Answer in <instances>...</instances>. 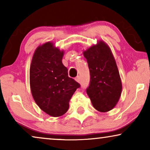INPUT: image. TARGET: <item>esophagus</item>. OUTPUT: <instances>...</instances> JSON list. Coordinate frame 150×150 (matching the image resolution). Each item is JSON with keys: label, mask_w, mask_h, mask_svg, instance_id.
Segmentation results:
<instances>
[{"label": "esophagus", "mask_w": 150, "mask_h": 150, "mask_svg": "<svg viewBox=\"0 0 150 150\" xmlns=\"http://www.w3.org/2000/svg\"><path fill=\"white\" fill-rule=\"evenodd\" d=\"M75 81L78 82V83H80V82H81V77H80L79 76H78L75 78Z\"/></svg>", "instance_id": "obj_1"}]
</instances>
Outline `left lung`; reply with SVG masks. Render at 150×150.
I'll use <instances>...</instances> for the list:
<instances>
[{
	"instance_id": "8db88e82",
	"label": "left lung",
	"mask_w": 150,
	"mask_h": 150,
	"mask_svg": "<svg viewBox=\"0 0 150 150\" xmlns=\"http://www.w3.org/2000/svg\"><path fill=\"white\" fill-rule=\"evenodd\" d=\"M83 55L87 59L91 81L87 93L92 105L98 111L112 110L120 100L122 84L115 59L110 47L99 40L92 45Z\"/></svg>"
}]
</instances>
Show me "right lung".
Wrapping results in <instances>:
<instances>
[{
    "mask_svg": "<svg viewBox=\"0 0 150 150\" xmlns=\"http://www.w3.org/2000/svg\"><path fill=\"white\" fill-rule=\"evenodd\" d=\"M64 50L52 42L40 45L33 56L30 66V87L38 106L49 115L60 117L69 108L71 96L80 85L68 76L63 65Z\"/></svg>",
    "mask_w": 150,
    "mask_h": 150,
    "instance_id": "add662e5",
    "label": "right lung"
}]
</instances>
